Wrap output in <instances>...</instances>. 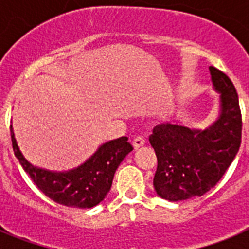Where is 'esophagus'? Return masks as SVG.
<instances>
[{
    "label": "esophagus",
    "instance_id": "obj_1",
    "mask_svg": "<svg viewBox=\"0 0 249 249\" xmlns=\"http://www.w3.org/2000/svg\"><path fill=\"white\" fill-rule=\"evenodd\" d=\"M144 143H146V140H144L143 136H136V137L133 138V141H132V144H133L135 149L140 148V147L143 146Z\"/></svg>",
    "mask_w": 249,
    "mask_h": 249
}]
</instances>
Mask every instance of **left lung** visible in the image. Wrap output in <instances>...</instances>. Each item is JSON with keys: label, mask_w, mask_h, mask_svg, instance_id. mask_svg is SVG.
I'll list each match as a JSON object with an SVG mask.
<instances>
[{"label": "left lung", "mask_w": 249, "mask_h": 249, "mask_svg": "<svg viewBox=\"0 0 249 249\" xmlns=\"http://www.w3.org/2000/svg\"><path fill=\"white\" fill-rule=\"evenodd\" d=\"M213 85L221 92V114L204 131L163 123L153 128L149 143L157 156L153 186L167 201L203 196L223 177L242 141L238 94L230 77L210 67Z\"/></svg>", "instance_id": "left-lung-1"}]
</instances>
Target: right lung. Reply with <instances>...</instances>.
<instances>
[{
  "mask_svg": "<svg viewBox=\"0 0 249 249\" xmlns=\"http://www.w3.org/2000/svg\"><path fill=\"white\" fill-rule=\"evenodd\" d=\"M12 128V127H11ZM15 156L37 188L56 203L77 208L97 206L111 190L113 176L123 158L133 149L127 137L109 141L86 163L70 172L57 173L37 168L28 163L17 147L11 129Z\"/></svg>",
  "mask_w": 249,
  "mask_h": 249,
  "instance_id": "obj_1",
  "label": "right lung"
}]
</instances>
